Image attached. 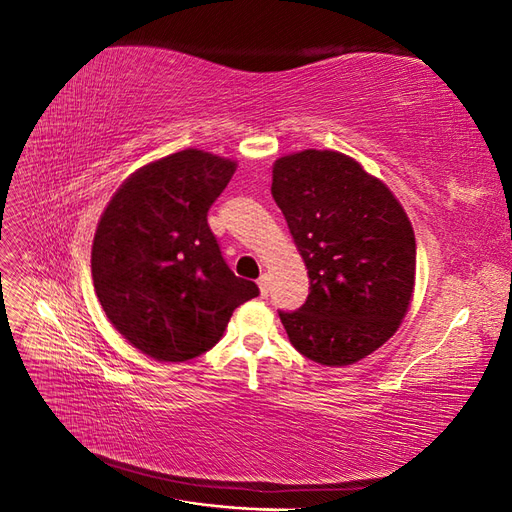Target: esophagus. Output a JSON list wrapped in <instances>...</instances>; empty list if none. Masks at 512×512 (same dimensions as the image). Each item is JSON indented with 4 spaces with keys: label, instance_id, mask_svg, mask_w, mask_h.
I'll return each instance as SVG.
<instances>
[{
    "label": "esophagus",
    "instance_id": "esophagus-1",
    "mask_svg": "<svg viewBox=\"0 0 512 512\" xmlns=\"http://www.w3.org/2000/svg\"><path fill=\"white\" fill-rule=\"evenodd\" d=\"M258 290H260V297H267L269 294V275L267 273H262L258 277Z\"/></svg>",
    "mask_w": 512,
    "mask_h": 512
}]
</instances>
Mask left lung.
Listing matches in <instances>:
<instances>
[{
  "instance_id": "left-lung-1",
  "label": "left lung",
  "mask_w": 512,
  "mask_h": 512,
  "mask_svg": "<svg viewBox=\"0 0 512 512\" xmlns=\"http://www.w3.org/2000/svg\"><path fill=\"white\" fill-rule=\"evenodd\" d=\"M271 194L309 277L305 305L280 314L290 344L327 367L365 359L397 333L414 297L416 241L404 207L333 149L277 158Z\"/></svg>"
}]
</instances>
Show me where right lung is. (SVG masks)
I'll use <instances>...</instances> for the list:
<instances>
[{
  "label": "right lung",
  "mask_w": 512,
  "mask_h": 512,
  "mask_svg": "<svg viewBox=\"0 0 512 512\" xmlns=\"http://www.w3.org/2000/svg\"><path fill=\"white\" fill-rule=\"evenodd\" d=\"M237 160L183 149L136 168L104 207L91 277L123 339L164 363L190 361L220 342L258 286L228 269L207 211Z\"/></svg>",
  "instance_id": "obj_1"
}]
</instances>
